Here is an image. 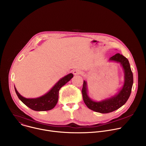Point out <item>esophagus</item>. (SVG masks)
Returning a JSON list of instances; mask_svg holds the SVG:
<instances>
[{"label":"esophagus","instance_id":"1","mask_svg":"<svg viewBox=\"0 0 146 146\" xmlns=\"http://www.w3.org/2000/svg\"><path fill=\"white\" fill-rule=\"evenodd\" d=\"M73 73L74 75H78L81 73V71L79 69H74L73 70Z\"/></svg>","mask_w":146,"mask_h":146}]
</instances>
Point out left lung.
I'll list each match as a JSON object with an SVG mask.
<instances>
[{
	"instance_id": "obj_1",
	"label": "left lung",
	"mask_w": 146,
	"mask_h": 146,
	"mask_svg": "<svg viewBox=\"0 0 146 146\" xmlns=\"http://www.w3.org/2000/svg\"><path fill=\"white\" fill-rule=\"evenodd\" d=\"M110 61L119 63L124 72V82L118 92L110 98H107L99 102L92 100L88 95L87 82L84 80L82 88L83 100L86 106L91 110L100 113H109L114 111L127 102L129 99L133 86V78L129 62L127 58L120 54H116L109 59Z\"/></svg>"
}]
</instances>
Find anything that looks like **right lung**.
<instances>
[{
	"label": "right lung",
	"mask_w": 146,
	"mask_h": 146,
	"mask_svg": "<svg viewBox=\"0 0 146 146\" xmlns=\"http://www.w3.org/2000/svg\"><path fill=\"white\" fill-rule=\"evenodd\" d=\"M73 77V74L70 73L62 77L47 93L37 98H25L18 93L15 87L14 88L19 100H21L27 106L35 111H48L52 109L56 106L58 100L59 90L69 81Z\"/></svg>",
	"instance_id": "right-lung-1"
}]
</instances>
